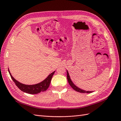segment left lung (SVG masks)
Segmentation results:
<instances>
[{
    "mask_svg": "<svg viewBox=\"0 0 121 121\" xmlns=\"http://www.w3.org/2000/svg\"><path fill=\"white\" fill-rule=\"evenodd\" d=\"M67 79H68V82L69 84V85H70L72 87V88H73V89H74L75 91H77V92H80V93H91L93 92V91H85V90H82L81 89H80V88H78L77 86H76L75 84L73 83V82L72 81V80L70 78V77H69V74L68 72V71H67Z\"/></svg>",
    "mask_w": 121,
    "mask_h": 121,
    "instance_id": "8db88e82",
    "label": "left lung"
}]
</instances>
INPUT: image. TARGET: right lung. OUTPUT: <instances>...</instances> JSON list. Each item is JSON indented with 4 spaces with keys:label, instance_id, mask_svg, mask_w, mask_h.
<instances>
[{
    "label": "right lung",
    "instance_id": "1",
    "mask_svg": "<svg viewBox=\"0 0 121 121\" xmlns=\"http://www.w3.org/2000/svg\"><path fill=\"white\" fill-rule=\"evenodd\" d=\"M11 78L13 79V81L15 83L16 86L19 88L24 92L27 93L29 94H38L41 92L46 91L47 88L49 87L50 83L51 82V80L52 77L55 71L51 73L50 75L43 81L39 83L34 84V85H25V84L21 83L14 79L12 75H11L9 72V69H8Z\"/></svg>",
    "mask_w": 121,
    "mask_h": 121
}]
</instances>
